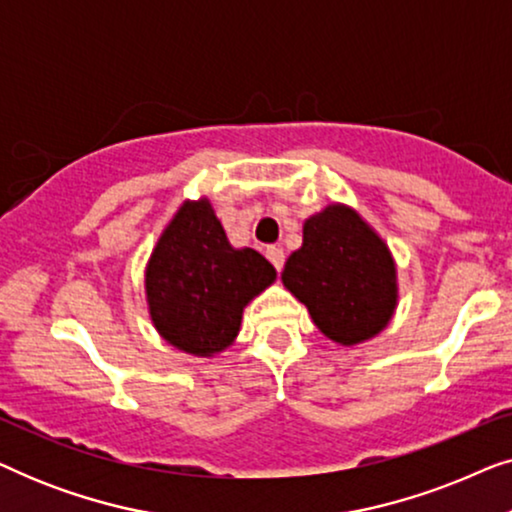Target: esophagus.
Returning a JSON list of instances; mask_svg holds the SVG:
<instances>
[{
    "instance_id": "34e87169",
    "label": "esophagus",
    "mask_w": 512,
    "mask_h": 512,
    "mask_svg": "<svg viewBox=\"0 0 512 512\" xmlns=\"http://www.w3.org/2000/svg\"><path fill=\"white\" fill-rule=\"evenodd\" d=\"M265 256H268V261L275 265L277 272H282V268H284V249L282 247H268L265 249Z\"/></svg>"
}]
</instances>
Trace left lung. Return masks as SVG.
Segmentation results:
<instances>
[{
    "mask_svg": "<svg viewBox=\"0 0 512 512\" xmlns=\"http://www.w3.org/2000/svg\"><path fill=\"white\" fill-rule=\"evenodd\" d=\"M282 279L319 331L342 345L373 338L396 307V268L387 244L342 205L305 221L303 247L289 256Z\"/></svg>",
    "mask_w": 512,
    "mask_h": 512,
    "instance_id": "8db88e82",
    "label": "left lung"
}]
</instances>
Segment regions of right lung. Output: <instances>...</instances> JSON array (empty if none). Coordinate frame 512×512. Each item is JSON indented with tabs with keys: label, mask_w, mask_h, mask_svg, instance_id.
<instances>
[{
	"label": "right lung",
	"mask_w": 512,
	"mask_h": 512,
	"mask_svg": "<svg viewBox=\"0 0 512 512\" xmlns=\"http://www.w3.org/2000/svg\"><path fill=\"white\" fill-rule=\"evenodd\" d=\"M277 272L254 249H233L207 200L186 202L146 268L151 319L170 345L195 356L226 349L242 310Z\"/></svg>",
	"instance_id": "add662e5"
}]
</instances>
